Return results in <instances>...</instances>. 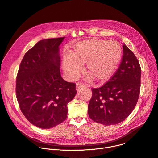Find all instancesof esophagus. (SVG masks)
Returning a JSON list of instances; mask_svg holds the SVG:
<instances>
[{
	"label": "esophagus",
	"instance_id": "1",
	"mask_svg": "<svg viewBox=\"0 0 158 158\" xmlns=\"http://www.w3.org/2000/svg\"><path fill=\"white\" fill-rule=\"evenodd\" d=\"M85 85H83V84H81V83H77V90H79L80 89H81V87H84Z\"/></svg>",
	"mask_w": 158,
	"mask_h": 158
}]
</instances>
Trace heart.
<instances>
[{"label": "heart", "mask_w": 158, "mask_h": 158, "mask_svg": "<svg viewBox=\"0 0 158 158\" xmlns=\"http://www.w3.org/2000/svg\"><path fill=\"white\" fill-rule=\"evenodd\" d=\"M123 49L116 41L89 40L76 45L69 57L62 59V68L71 79H75L86 64L88 74L98 81L113 75L122 58Z\"/></svg>", "instance_id": "b5f03b06"}]
</instances>
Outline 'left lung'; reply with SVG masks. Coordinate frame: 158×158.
I'll use <instances>...</instances> for the list:
<instances>
[{"mask_svg":"<svg viewBox=\"0 0 158 158\" xmlns=\"http://www.w3.org/2000/svg\"><path fill=\"white\" fill-rule=\"evenodd\" d=\"M123 48V58L117 70L103 86L92 89L88 105L89 117L106 126L124 120L135 108L140 95V63L125 44Z\"/></svg>","mask_w":158,"mask_h":158,"instance_id":"8db88e82","label":"left lung"}]
</instances>
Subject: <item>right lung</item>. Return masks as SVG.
<instances>
[{"label":"right lung","mask_w":158,"mask_h":158,"mask_svg":"<svg viewBox=\"0 0 158 158\" xmlns=\"http://www.w3.org/2000/svg\"><path fill=\"white\" fill-rule=\"evenodd\" d=\"M65 37L46 39L27 52L16 80V95L25 118L50 129L67 118V105L77 94L76 84L60 75L59 46Z\"/></svg>","instance_id":"add662e5"}]
</instances>
